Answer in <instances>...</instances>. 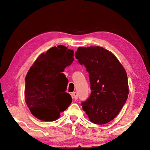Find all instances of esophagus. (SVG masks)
Returning a JSON list of instances; mask_svg holds the SVG:
<instances>
[{
	"instance_id": "obj_1",
	"label": "esophagus",
	"mask_w": 150,
	"mask_h": 150,
	"mask_svg": "<svg viewBox=\"0 0 150 150\" xmlns=\"http://www.w3.org/2000/svg\"><path fill=\"white\" fill-rule=\"evenodd\" d=\"M72 97L75 100H77L78 98V94L77 92H73V93H72Z\"/></svg>"
}]
</instances>
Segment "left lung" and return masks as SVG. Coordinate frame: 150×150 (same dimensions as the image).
Returning a JSON list of instances; mask_svg holds the SVG:
<instances>
[{"label":"left lung","mask_w":150,"mask_h":150,"mask_svg":"<svg viewBox=\"0 0 150 150\" xmlns=\"http://www.w3.org/2000/svg\"><path fill=\"white\" fill-rule=\"evenodd\" d=\"M75 57L86 68L91 86L90 97L81 103L82 109L94 124L110 122L128 98L125 69L112 53L100 46L79 47Z\"/></svg>","instance_id":"obj_1"}]
</instances>
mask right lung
Returning a JSON list of instances; mask_svg holds the SVG:
<instances>
[{
	"instance_id": "add662e5",
	"label": "right lung",
	"mask_w": 150,
	"mask_h": 150,
	"mask_svg": "<svg viewBox=\"0 0 150 150\" xmlns=\"http://www.w3.org/2000/svg\"><path fill=\"white\" fill-rule=\"evenodd\" d=\"M73 60V50L62 45L54 46L38 57L28 71L25 100L37 119L55 120L71 104V95L66 92L68 80L62 72Z\"/></svg>"
}]
</instances>
